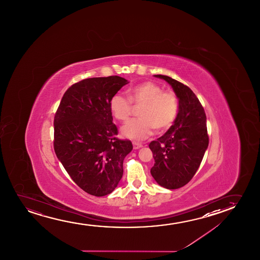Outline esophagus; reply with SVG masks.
Instances as JSON below:
<instances>
[{
    "instance_id": "esophagus-1",
    "label": "esophagus",
    "mask_w": 260,
    "mask_h": 260,
    "mask_svg": "<svg viewBox=\"0 0 260 260\" xmlns=\"http://www.w3.org/2000/svg\"><path fill=\"white\" fill-rule=\"evenodd\" d=\"M142 145L141 144H138V143H133V148L134 149H139V148H141L142 147Z\"/></svg>"
}]
</instances>
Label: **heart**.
<instances>
[{
	"label": "heart",
	"mask_w": 260,
	"mask_h": 260,
	"mask_svg": "<svg viewBox=\"0 0 260 260\" xmlns=\"http://www.w3.org/2000/svg\"><path fill=\"white\" fill-rule=\"evenodd\" d=\"M127 98L115 94L111 98L109 108L118 121H126L132 115V106L141 107L139 119L128 121L121 127V135L134 141L147 139L153 128L164 132L171 127L178 114V99L171 91H164L152 82H144L127 89Z\"/></svg>",
	"instance_id": "obj_1"
}]
</instances>
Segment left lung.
Listing matches in <instances>:
<instances>
[{"instance_id":"8db88e82","label":"left lung","mask_w":260,"mask_h":260,"mask_svg":"<svg viewBox=\"0 0 260 260\" xmlns=\"http://www.w3.org/2000/svg\"><path fill=\"white\" fill-rule=\"evenodd\" d=\"M153 76L171 86L178 99V113L168 132L149 144L154 159L151 175L164 188H180L196 174L209 146L206 114L187 86L166 75Z\"/></svg>"}]
</instances>
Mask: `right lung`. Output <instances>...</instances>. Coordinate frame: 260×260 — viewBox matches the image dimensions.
Listing matches in <instances>:
<instances>
[{
  "label": "right lung",
  "instance_id": "right-lung-1",
  "mask_svg": "<svg viewBox=\"0 0 260 260\" xmlns=\"http://www.w3.org/2000/svg\"><path fill=\"white\" fill-rule=\"evenodd\" d=\"M120 76L82 80L64 92L54 118V150L75 184L91 196L116 188L123 160L132 152L129 140L116 138L109 108L111 98L123 86Z\"/></svg>",
  "mask_w": 260,
  "mask_h": 260
}]
</instances>
